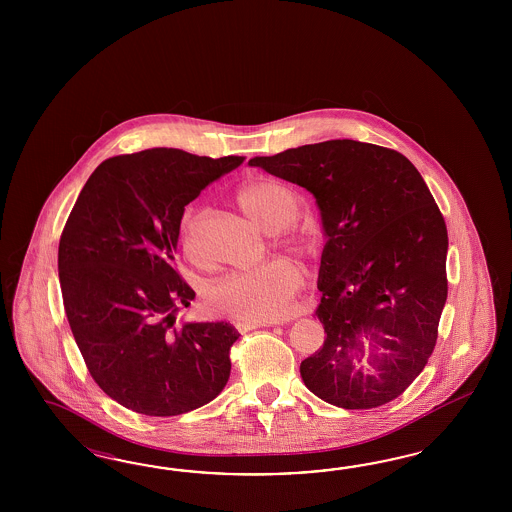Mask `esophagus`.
<instances>
[{"instance_id": "esophagus-1", "label": "esophagus", "mask_w": 512, "mask_h": 512, "mask_svg": "<svg viewBox=\"0 0 512 512\" xmlns=\"http://www.w3.org/2000/svg\"><path fill=\"white\" fill-rule=\"evenodd\" d=\"M272 325H276V321H270V323H249V325H238V330H253V328H261V326Z\"/></svg>"}]
</instances>
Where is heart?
<instances>
[{"label": "heart", "mask_w": 512, "mask_h": 512, "mask_svg": "<svg viewBox=\"0 0 512 512\" xmlns=\"http://www.w3.org/2000/svg\"><path fill=\"white\" fill-rule=\"evenodd\" d=\"M238 208L264 233L274 234V248L296 257L315 253V238L295 223L298 199L289 187L274 180H257L236 193ZM182 248L191 261L199 259L195 217L182 219ZM300 270L289 261H272L240 274L217 279L206 291V306L236 323H270L281 319L300 287Z\"/></svg>", "instance_id": "heart-1"}]
</instances>
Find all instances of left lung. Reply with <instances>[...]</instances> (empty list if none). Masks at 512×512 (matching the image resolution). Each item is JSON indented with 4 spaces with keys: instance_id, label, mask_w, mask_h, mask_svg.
I'll return each mask as SVG.
<instances>
[{
    "instance_id": "obj_1",
    "label": "left lung",
    "mask_w": 512,
    "mask_h": 512,
    "mask_svg": "<svg viewBox=\"0 0 512 512\" xmlns=\"http://www.w3.org/2000/svg\"><path fill=\"white\" fill-rule=\"evenodd\" d=\"M249 165L306 187L321 210L315 315L326 336L300 364L304 385L343 409L396 400L434 353L449 291L447 225L420 172L396 150L349 139Z\"/></svg>"
}]
</instances>
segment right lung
I'll return each instance as SVG.
<instances>
[{
	"label": "right lung",
	"mask_w": 512,
	"mask_h": 512,
	"mask_svg": "<svg viewBox=\"0 0 512 512\" xmlns=\"http://www.w3.org/2000/svg\"><path fill=\"white\" fill-rule=\"evenodd\" d=\"M246 157L152 148L105 159L67 217L63 306L93 381L150 417L212 402L229 381V323H176L195 291L174 268L187 204Z\"/></svg>",
	"instance_id": "right-lung-1"
}]
</instances>
